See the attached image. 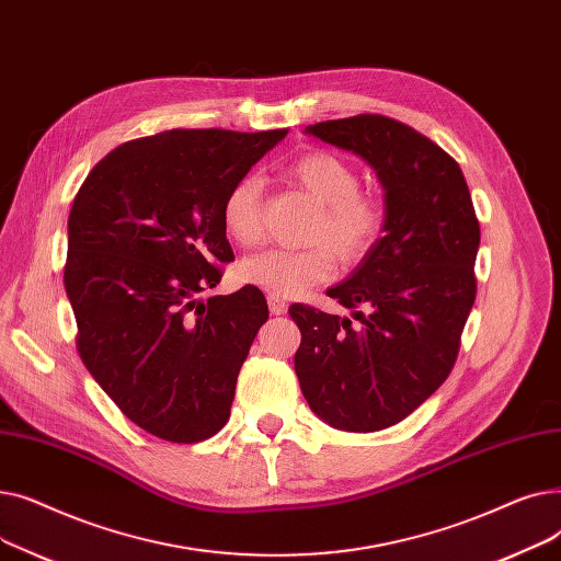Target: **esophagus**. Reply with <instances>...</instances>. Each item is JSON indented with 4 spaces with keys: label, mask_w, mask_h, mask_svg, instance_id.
<instances>
[{
    "label": "esophagus",
    "mask_w": 561,
    "mask_h": 561,
    "mask_svg": "<svg viewBox=\"0 0 561 561\" xmlns=\"http://www.w3.org/2000/svg\"><path fill=\"white\" fill-rule=\"evenodd\" d=\"M268 309L273 316H284L286 313V302L275 298V296H268Z\"/></svg>",
    "instance_id": "esophagus-1"
}]
</instances>
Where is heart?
Here are the masks:
<instances>
[{
	"mask_svg": "<svg viewBox=\"0 0 561 561\" xmlns=\"http://www.w3.org/2000/svg\"><path fill=\"white\" fill-rule=\"evenodd\" d=\"M311 197L322 204L307 250H265L239 263V277L275 298L302 296L311 286L325 284L336 273V256L345 263L364 259L385 227V206L362 188L357 168L332 152H311L288 168ZM263 186L256 174H243L222 197L220 220L227 239L236 245L261 241ZM327 245L322 247L321 243ZM335 250L332 251L329 245Z\"/></svg>",
	"mask_w": 561,
	"mask_h": 561,
	"instance_id": "1",
	"label": "heart"
}]
</instances>
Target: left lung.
<instances>
[{"mask_svg": "<svg viewBox=\"0 0 561 561\" xmlns=\"http://www.w3.org/2000/svg\"><path fill=\"white\" fill-rule=\"evenodd\" d=\"M307 134L359 154L385 188V236L328 296L350 318L293 305L300 389L313 414L345 432L391 427L450 375L476 302V218L459 163L387 115L316 123ZM362 306L366 312H357Z\"/></svg>", "mask_w": 561, "mask_h": 561, "instance_id": "8db88e82", "label": "left lung"}]
</instances>
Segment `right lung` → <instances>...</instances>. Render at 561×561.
<instances>
[{
    "mask_svg": "<svg viewBox=\"0 0 561 561\" xmlns=\"http://www.w3.org/2000/svg\"><path fill=\"white\" fill-rule=\"evenodd\" d=\"M288 134L170 129L108 152L68 218L66 293L83 366L123 414L197 444L229 421L268 305L254 286L202 300L233 261L220 206Z\"/></svg>",
    "mask_w": 561,
    "mask_h": 561,
    "instance_id": "right-lung-1",
    "label": "right lung"
}]
</instances>
